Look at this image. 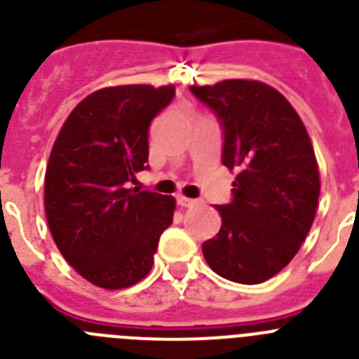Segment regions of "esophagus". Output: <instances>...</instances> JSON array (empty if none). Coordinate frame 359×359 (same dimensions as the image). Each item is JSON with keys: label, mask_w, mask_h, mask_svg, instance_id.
<instances>
[{"label": "esophagus", "mask_w": 359, "mask_h": 359, "mask_svg": "<svg viewBox=\"0 0 359 359\" xmlns=\"http://www.w3.org/2000/svg\"><path fill=\"white\" fill-rule=\"evenodd\" d=\"M176 201H177V205H180V207H185V208L198 205V199H190V198H185V196H177Z\"/></svg>", "instance_id": "34e87169"}]
</instances>
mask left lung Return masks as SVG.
<instances>
[{"instance_id":"8db88e82","label":"left lung","mask_w":359,"mask_h":359,"mask_svg":"<svg viewBox=\"0 0 359 359\" xmlns=\"http://www.w3.org/2000/svg\"><path fill=\"white\" fill-rule=\"evenodd\" d=\"M223 129L221 161L237 170L221 230L203 243L215 273L261 284L297 255L315 221L320 174L302 120L284 95L257 81L190 86Z\"/></svg>"}]
</instances>
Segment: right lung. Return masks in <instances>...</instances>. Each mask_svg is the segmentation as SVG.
<instances>
[{"label":"right lung","instance_id":"add662e5","mask_svg":"<svg viewBox=\"0 0 359 359\" xmlns=\"http://www.w3.org/2000/svg\"><path fill=\"white\" fill-rule=\"evenodd\" d=\"M174 86L104 88L62 126L44 176V210L69 266L104 290H122L151 271L158 241L172 223L170 196L128 189L147 170L149 126Z\"/></svg>","mask_w":359,"mask_h":359}]
</instances>
